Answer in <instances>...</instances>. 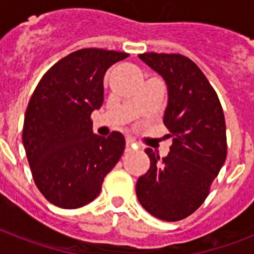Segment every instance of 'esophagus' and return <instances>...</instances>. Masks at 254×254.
I'll list each match as a JSON object with an SVG mask.
<instances>
[{
    "instance_id": "esophagus-1",
    "label": "esophagus",
    "mask_w": 254,
    "mask_h": 254,
    "mask_svg": "<svg viewBox=\"0 0 254 254\" xmlns=\"http://www.w3.org/2000/svg\"><path fill=\"white\" fill-rule=\"evenodd\" d=\"M132 146H133V140L129 137L126 138V151H131Z\"/></svg>"
}]
</instances>
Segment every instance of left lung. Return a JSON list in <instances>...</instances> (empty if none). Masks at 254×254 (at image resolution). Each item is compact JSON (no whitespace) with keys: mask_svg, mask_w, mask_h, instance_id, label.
I'll use <instances>...</instances> for the list:
<instances>
[{"mask_svg":"<svg viewBox=\"0 0 254 254\" xmlns=\"http://www.w3.org/2000/svg\"><path fill=\"white\" fill-rule=\"evenodd\" d=\"M138 57L167 84L164 125L173 145L163 159L151 149L145 150L150 169L138 178L136 194L152 216L178 221L202 205L225 163L224 112L217 94L193 61L167 53Z\"/></svg>","mask_w":254,"mask_h":254,"instance_id":"1","label":"left lung"}]
</instances>
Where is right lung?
Masks as SVG:
<instances>
[{"instance_id":"obj_1","label":"right lung","mask_w":254,"mask_h":254,"mask_svg":"<svg viewBox=\"0 0 254 254\" xmlns=\"http://www.w3.org/2000/svg\"><path fill=\"white\" fill-rule=\"evenodd\" d=\"M127 57L99 48L72 52L44 73L29 100L24 149L38 190L58 207L90 203L122 156L123 134H95L90 116L103 105L107 69Z\"/></svg>"}]
</instances>
